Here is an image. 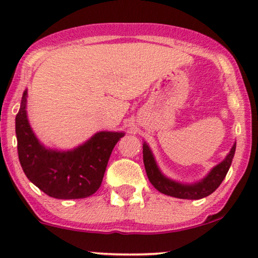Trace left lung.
I'll return each instance as SVG.
<instances>
[{
	"label": "left lung",
	"instance_id": "8db88e82",
	"mask_svg": "<svg viewBox=\"0 0 258 258\" xmlns=\"http://www.w3.org/2000/svg\"><path fill=\"white\" fill-rule=\"evenodd\" d=\"M234 153L235 145L232 147L231 152L226 157V159L222 163H220L219 165L215 166L204 180L196 184H182L169 180L164 175H162V172L157 168L152 153H151L150 148H148L146 144L144 145V151H142L144 164L145 169H146L148 180L153 184L154 188L158 189L160 193H164L166 196L175 197V198L180 199H202L215 192V190L219 188L220 184L222 183V181L225 180L227 172L229 170V166L232 164Z\"/></svg>",
	"mask_w": 258,
	"mask_h": 258
}]
</instances>
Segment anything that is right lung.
Segmentation results:
<instances>
[{
  "label": "right lung",
  "instance_id": "1",
  "mask_svg": "<svg viewBox=\"0 0 258 258\" xmlns=\"http://www.w3.org/2000/svg\"><path fill=\"white\" fill-rule=\"evenodd\" d=\"M26 92L15 117L18 154L26 177L56 199H80L94 195L101 186L112 150L123 133L100 132L69 152L45 150L33 135L26 117Z\"/></svg>",
  "mask_w": 258,
  "mask_h": 258
}]
</instances>
